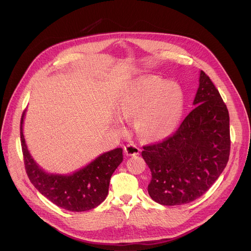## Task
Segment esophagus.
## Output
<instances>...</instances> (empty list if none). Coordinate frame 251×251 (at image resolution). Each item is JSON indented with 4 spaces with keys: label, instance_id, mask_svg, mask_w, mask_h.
Here are the masks:
<instances>
[{
    "label": "esophagus",
    "instance_id": "esophagus-1",
    "mask_svg": "<svg viewBox=\"0 0 251 251\" xmlns=\"http://www.w3.org/2000/svg\"><path fill=\"white\" fill-rule=\"evenodd\" d=\"M125 150V154L126 156H135V155H138L140 152V149L138 146H136L133 143H130V144H127L124 147Z\"/></svg>",
    "mask_w": 251,
    "mask_h": 251
}]
</instances>
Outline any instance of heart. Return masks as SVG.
Segmentation results:
<instances>
[{"label": "heart", "instance_id": "obj_1", "mask_svg": "<svg viewBox=\"0 0 251 251\" xmlns=\"http://www.w3.org/2000/svg\"><path fill=\"white\" fill-rule=\"evenodd\" d=\"M117 112L124 119L137 117L139 135L158 139L173 133L180 123L183 96L176 83L164 81L159 76L144 75L124 92Z\"/></svg>", "mask_w": 251, "mask_h": 251}]
</instances>
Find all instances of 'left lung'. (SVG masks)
I'll use <instances>...</instances> for the list:
<instances>
[{
	"instance_id": "1",
	"label": "left lung",
	"mask_w": 251,
	"mask_h": 251,
	"mask_svg": "<svg viewBox=\"0 0 251 251\" xmlns=\"http://www.w3.org/2000/svg\"><path fill=\"white\" fill-rule=\"evenodd\" d=\"M193 105L172 137L143 147L152 176L148 193L162 205L186 204L203 195L229 160V112L202 70Z\"/></svg>"
}]
</instances>
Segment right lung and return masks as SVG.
<instances>
[{"label":"right lung","instance_id":"right-lung-1","mask_svg":"<svg viewBox=\"0 0 251 251\" xmlns=\"http://www.w3.org/2000/svg\"><path fill=\"white\" fill-rule=\"evenodd\" d=\"M26 110L22 113L20 138L26 174L39 192L54 204L69 211L97 207L108 195L110 178L123 162V148L100 154L83 168L71 174L48 173L33 159L23 135Z\"/></svg>","mask_w":251,"mask_h":251}]
</instances>
